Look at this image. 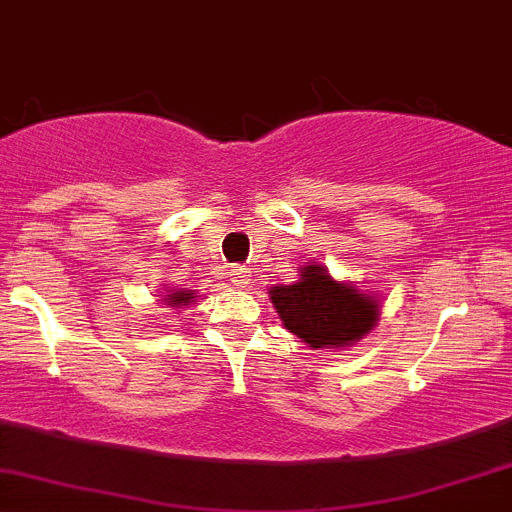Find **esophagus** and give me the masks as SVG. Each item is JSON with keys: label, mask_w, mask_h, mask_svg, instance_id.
I'll return each instance as SVG.
<instances>
[{"label": "esophagus", "mask_w": 512, "mask_h": 512, "mask_svg": "<svg viewBox=\"0 0 512 512\" xmlns=\"http://www.w3.org/2000/svg\"><path fill=\"white\" fill-rule=\"evenodd\" d=\"M231 276H234V283L239 288H246V286H249V281H251L249 271H246V268H234V271H231Z\"/></svg>", "instance_id": "obj_1"}]
</instances>
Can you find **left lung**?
Here are the masks:
<instances>
[{"mask_svg": "<svg viewBox=\"0 0 512 512\" xmlns=\"http://www.w3.org/2000/svg\"><path fill=\"white\" fill-rule=\"evenodd\" d=\"M271 303L286 330L313 350H340L360 342L379 320L374 295L335 281L323 263L300 268L291 286H273Z\"/></svg>", "mask_w": 512, "mask_h": 512, "instance_id": "left-lung-1", "label": "left lung"}]
</instances>
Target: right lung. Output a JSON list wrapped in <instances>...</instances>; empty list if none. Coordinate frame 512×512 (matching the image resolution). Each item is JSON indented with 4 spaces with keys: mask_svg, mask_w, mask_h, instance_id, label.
<instances>
[{
    "mask_svg": "<svg viewBox=\"0 0 512 512\" xmlns=\"http://www.w3.org/2000/svg\"><path fill=\"white\" fill-rule=\"evenodd\" d=\"M192 298H194L192 291H175V293L170 291V295H165V303L179 308V305H189V303H192Z\"/></svg>",
    "mask_w": 512,
    "mask_h": 512,
    "instance_id": "right-lung-1",
    "label": "right lung"
}]
</instances>
